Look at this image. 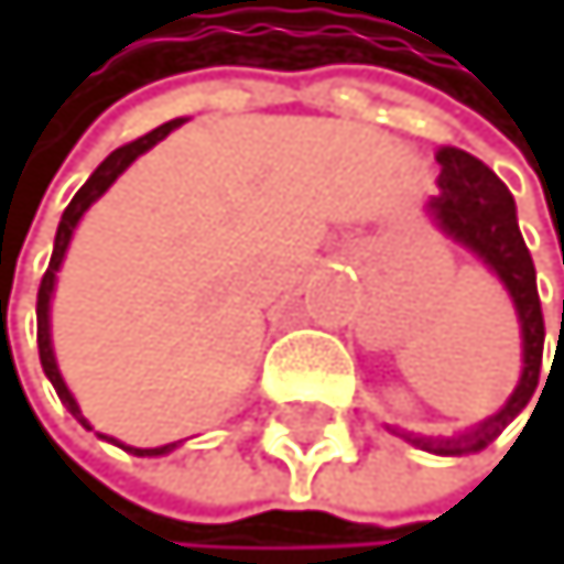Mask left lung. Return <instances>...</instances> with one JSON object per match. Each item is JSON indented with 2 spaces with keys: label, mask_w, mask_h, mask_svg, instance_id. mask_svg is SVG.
<instances>
[{
  "label": "left lung",
  "mask_w": 564,
  "mask_h": 564,
  "mask_svg": "<svg viewBox=\"0 0 564 564\" xmlns=\"http://www.w3.org/2000/svg\"><path fill=\"white\" fill-rule=\"evenodd\" d=\"M437 197H431V215L442 226L445 236L463 243L477 253V258L495 271L505 282L509 296L516 303L519 325H523V378H519L516 392L501 405L495 416L484 424L469 427L459 437H416L405 434L413 445L437 452V455H466L480 452L495 442V437L512 424V420L527 410L530 395L541 381V356H544V314L541 296H536V271L533 258L523 243L516 221V200L491 169L480 159L466 154L459 148L437 151Z\"/></svg>",
  "instance_id": "obj_1"
}]
</instances>
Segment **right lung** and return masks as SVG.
Listing matches in <instances>:
<instances>
[{
    "label": "right lung",
    "mask_w": 564,
    "mask_h": 564,
    "mask_svg": "<svg viewBox=\"0 0 564 564\" xmlns=\"http://www.w3.org/2000/svg\"><path fill=\"white\" fill-rule=\"evenodd\" d=\"M183 119H172V122H162L159 130H151V133H144V137H137V140H130V144H122V148H116L109 159H105L95 172H90V180L77 189V197L69 200V208L63 212V221H59V232H55V250H52V261H48V271H45V279H41V289H37V352H41V367H45V375H48V381H52V388H55V395L63 399V405L80 420V424L87 427V420L80 416V405H77V399L69 395V388H66V381H63V375H59V367H55V352H52V335H48V303H52V289H55V271H59V264H63V258H66V247H69V236H73V229H77V221L84 218V212L95 204L105 189H109L116 180H119V172H127V165H133L140 154H144L148 148H154L159 144L162 137H169L172 130L180 127ZM176 445H162V448H130V452H137V455H165V452H172Z\"/></svg>",
    "instance_id": "right-lung-1"
}]
</instances>
